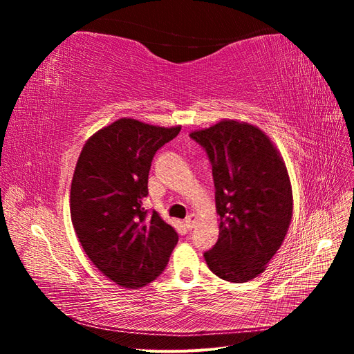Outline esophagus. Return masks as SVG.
Listing matches in <instances>:
<instances>
[{
	"mask_svg": "<svg viewBox=\"0 0 354 354\" xmlns=\"http://www.w3.org/2000/svg\"><path fill=\"white\" fill-rule=\"evenodd\" d=\"M196 221H198L196 214H189V216H187V217H186V220H185L186 227H187L189 230H192V229H194V227L196 226Z\"/></svg>",
	"mask_w": 354,
	"mask_h": 354,
	"instance_id": "esophagus-1",
	"label": "esophagus"
}]
</instances>
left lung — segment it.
<instances>
[{
	"instance_id": "8db88e82",
	"label": "left lung",
	"mask_w": 354,
	"mask_h": 354,
	"mask_svg": "<svg viewBox=\"0 0 354 354\" xmlns=\"http://www.w3.org/2000/svg\"><path fill=\"white\" fill-rule=\"evenodd\" d=\"M190 137L212 165L218 241L203 254L209 270L229 282L261 274L286 236L292 187L281 152L259 127L221 120Z\"/></svg>"
}]
</instances>
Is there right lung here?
Masks as SVG:
<instances>
[{
	"label": "right lung",
	"instance_id": "1",
	"mask_svg": "<svg viewBox=\"0 0 354 354\" xmlns=\"http://www.w3.org/2000/svg\"><path fill=\"white\" fill-rule=\"evenodd\" d=\"M181 127L121 118L85 142L71 185V218L91 263L124 288H142L164 272L178 234L147 214V178L159 147Z\"/></svg>",
	"mask_w": 354,
	"mask_h": 354
}]
</instances>
